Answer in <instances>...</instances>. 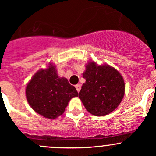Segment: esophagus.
<instances>
[{"instance_id": "esophagus-1", "label": "esophagus", "mask_w": 156, "mask_h": 156, "mask_svg": "<svg viewBox=\"0 0 156 156\" xmlns=\"http://www.w3.org/2000/svg\"><path fill=\"white\" fill-rule=\"evenodd\" d=\"M75 88H76V90H77V91H78V92H79L80 90H81V86L80 84H77V85H75Z\"/></svg>"}]
</instances>
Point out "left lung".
Returning <instances> with one entry per match:
<instances>
[{"mask_svg": "<svg viewBox=\"0 0 156 156\" xmlns=\"http://www.w3.org/2000/svg\"><path fill=\"white\" fill-rule=\"evenodd\" d=\"M86 82L78 97L89 112L104 116L117 108L124 95L125 85L118 70L109 65L98 66L90 61L83 73Z\"/></svg>", "mask_w": 156, "mask_h": 156, "instance_id": "obj_1", "label": "left lung"}]
</instances>
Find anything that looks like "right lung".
Masks as SVG:
<instances>
[{
  "instance_id": "add662e5",
  "label": "right lung",
  "mask_w": 156,
  "mask_h": 156,
  "mask_svg": "<svg viewBox=\"0 0 156 156\" xmlns=\"http://www.w3.org/2000/svg\"><path fill=\"white\" fill-rule=\"evenodd\" d=\"M55 68L50 64L47 69L38 70L26 87V96L30 107L49 119L61 115L68 102L78 94L66 78H60Z\"/></svg>"
}]
</instances>
